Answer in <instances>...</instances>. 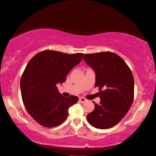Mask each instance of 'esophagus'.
<instances>
[{"mask_svg":"<svg viewBox=\"0 0 156 156\" xmlns=\"http://www.w3.org/2000/svg\"><path fill=\"white\" fill-rule=\"evenodd\" d=\"M79 101L83 103V102H85L86 101V99L85 98H83V97H81V98H79Z\"/></svg>","mask_w":156,"mask_h":156,"instance_id":"1","label":"esophagus"}]
</instances>
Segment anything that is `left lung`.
Instances as JSON below:
<instances>
[{
  "mask_svg": "<svg viewBox=\"0 0 156 156\" xmlns=\"http://www.w3.org/2000/svg\"><path fill=\"white\" fill-rule=\"evenodd\" d=\"M83 59L96 73L101 102L87 115L90 125L98 129L113 127L121 121L134 101V77L118 55L111 51L85 54Z\"/></svg>",
  "mask_w": 156,
  "mask_h": 156,
  "instance_id": "8db88e82",
  "label": "left lung"
}]
</instances>
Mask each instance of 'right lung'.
<instances>
[{
    "label": "right lung",
    "mask_w": 156,
    "mask_h": 156,
    "mask_svg": "<svg viewBox=\"0 0 156 156\" xmlns=\"http://www.w3.org/2000/svg\"><path fill=\"white\" fill-rule=\"evenodd\" d=\"M83 56L81 53L44 50L26 65L20 79L22 101L28 113L44 127L61 124L68 116L69 107L77 102V96L67 98L60 94L56 84L66 81V76Z\"/></svg>",
    "instance_id": "1"
}]
</instances>
